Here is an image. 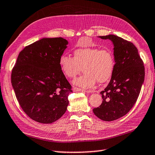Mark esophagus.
Wrapping results in <instances>:
<instances>
[{
    "mask_svg": "<svg viewBox=\"0 0 155 155\" xmlns=\"http://www.w3.org/2000/svg\"><path fill=\"white\" fill-rule=\"evenodd\" d=\"M73 90L74 91V92H78V91H81V92H87V93H90V92H92V91H90V90H85L81 89V88L76 87H74L73 88Z\"/></svg>",
    "mask_w": 155,
    "mask_h": 155,
    "instance_id": "34e87169",
    "label": "esophagus"
}]
</instances>
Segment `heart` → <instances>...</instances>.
Listing matches in <instances>:
<instances>
[{
  "instance_id": "heart-1",
  "label": "heart",
  "mask_w": 155,
  "mask_h": 155,
  "mask_svg": "<svg viewBox=\"0 0 155 155\" xmlns=\"http://www.w3.org/2000/svg\"><path fill=\"white\" fill-rule=\"evenodd\" d=\"M116 61L109 48H81L74 51V57L62 55L59 66L62 72L70 78H74L82 70L84 73L74 81V83L83 88L93 87L98 81L104 83L111 78Z\"/></svg>"
}]
</instances>
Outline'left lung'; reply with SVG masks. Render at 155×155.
<instances>
[{
    "mask_svg": "<svg viewBox=\"0 0 155 155\" xmlns=\"http://www.w3.org/2000/svg\"><path fill=\"white\" fill-rule=\"evenodd\" d=\"M99 38L114 44L116 64L109 84L101 92L102 104L93 112L103 121H111L126 115L136 103L144 81L145 68L133 43L111 34Z\"/></svg>",
    "mask_w": 155,
    "mask_h": 155,
    "instance_id": "8db88e82",
    "label": "left lung"
}]
</instances>
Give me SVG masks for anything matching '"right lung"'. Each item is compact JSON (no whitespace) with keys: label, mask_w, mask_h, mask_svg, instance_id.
I'll return each mask as SVG.
<instances>
[{"label":"right lung","mask_w":155,"mask_h":155,"mask_svg":"<svg viewBox=\"0 0 155 155\" xmlns=\"http://www.w3.org/2000/svg\"><path fill=\"white\" fill-rule=\"evenodd\" d=\"M68 41L44 38L21 51L11 81L24 112L34 121L51 124L65 114L72 92L59 66Z\"/></svg>","instance_id":"add662e5"}]
</instances>
